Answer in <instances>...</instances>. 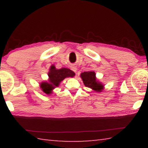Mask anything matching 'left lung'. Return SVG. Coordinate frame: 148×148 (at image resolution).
I'll return each mask as SVG.
<instances>
[{"mask_svg": "<svg viewBox=\"0 0 148 148\" xmlns=\"http://www.w3.org/2000/svg\"><path fill=\"white\" fill-rule=\"evenodd\" d=\"M80 77L83 81L85 86L91 89L92 91L100 92L104 88V85L97 79L96 74L94 71H87L82 72Z\"/></svg>", "mask_w": 148, "mask_h": 148, "instance_id": "obj_1", "label": "left lung"}]
</instances>
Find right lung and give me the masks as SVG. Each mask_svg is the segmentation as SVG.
<instances>
[{"instance_id":"right-lung-1","label":"right lung","mask_w":148,"mask_h":148,"mask_svg":"<svg viewBox=\"0 0 148 148\" xmlns=\"http://www.w3.org/2000/svg\"><path fill=\"white\" fill-rule=\"evenodd\" d=\"M48 79L40 84V87L44 93L47 95H51L54 89L59 87L61 82L66 77H74L75 73L71 70L66 68L57 69L54 64H52L49 69Z\"/></svg>"}]
</instances>
